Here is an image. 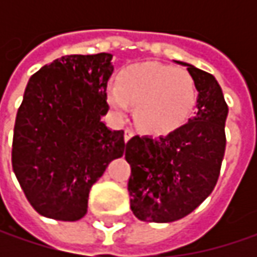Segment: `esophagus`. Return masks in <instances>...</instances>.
<instances>
[{"label":"esophagus","instance_id":"34e87169","mask_svg":"<svg viewBox=\"0 0 257 257\" xmlns=\"http://www.w3.org/2000/svg\"><path fill=\"white\" fill-rule=\"evenodd\" d=\"M134 136V132H133V128H130V127H127L125 130H124V140L125 142H128L132 137Z\"/></svg>","mask_w":257,"mask_h":257}]
</instances>
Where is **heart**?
<instances>
[{
	"mask_svg": "<svg viewBox=\"0 0 257 257\" xmlns=\"http://www.w3.org/2000/svg\"><path fill=\"white\" fill-rule=\"evenodd\" d=\"M108 103L118 113L136 104V120L147 133L169 134L189 120L197 103V87L183 68L159 63L128 65L120 71L117 85L107 91Z\"/></svg>",
	"mask_w": 257,
	"mask_h": 257,
	"instance_id": "1",
	"label": "heart"
}]
</instances>
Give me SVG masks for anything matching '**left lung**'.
Listing matches in <instances>:
<instances>
[{
    "mask_svg": "<svg viewBox=\"0 0 257 257\" xmlns=\"http://www.w3.org/2000/svg\"><path fill=\"white\" fill-rule=\"evenodd\" d=\"M177 63L196 81V117L164 137L134 136L125 146L130 207L143 222H174L192 213L213 192L224 156L229 108L220 85L212 74Z\"/></svg>",
    "mask_w": 257,
    "mask_h": 257,
    "instance_id": "obj_1",
    "label": "left lung"
}]
</instances>
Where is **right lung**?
Segmentation results:
<instances>
[{"label":"right lung","instance_id":"1","mask_svg":"<svg viewBox=\"0 0 257 257\" xmlns=\"http://www.w3.org/2000/svg\"><path fill=\"white\" fill-rule=\"evenodd\" d=\"M113 55H64L31 75L17 111L13 170L27 200L41 216L75 222L88 193L121 157L124 132L101 121L108 111L107 81Z\"/></svg>","mask_w":257,"mask_h":257}]
</instances>
